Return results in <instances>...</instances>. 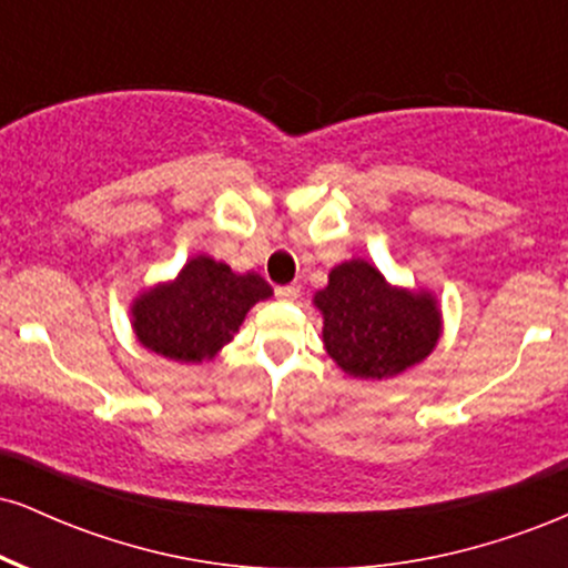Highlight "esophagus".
<instances>
[{"label":"esophagus","mask_w":568,"mask_h":568,"mask_svg":"<svg viewBox=\"0 0 568 568\" xmlns=\"http://www.w3.org/2000/svg\"><path fill=\"white\" fill-rule=\"evenodd\" d=\"M275 296L280 298V302H296V298L302 296V285H296V283H291V285H277Z\"/></svg>","instance_id":"1"}]
</instances>
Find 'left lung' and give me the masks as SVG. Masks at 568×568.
Instances as JSON below:
<instances>
[{
  "instance_id": "1",
  "label": "left lung",
  "mask_w": 568,
  "mask_h": 568,
  "mask_svg": "<svg viewBox=\"0 0 568 568\" xmlns=\"http://www.w3.org/2000/svg\"><path fill=\"white\" fill-rule=\"evenodd\" d=\"M312 304L323 315L325 352L355 379H393L419 366L443 334L433 293L387 283L366 258L336 264Z\"/></svg>"
}]
</instances>
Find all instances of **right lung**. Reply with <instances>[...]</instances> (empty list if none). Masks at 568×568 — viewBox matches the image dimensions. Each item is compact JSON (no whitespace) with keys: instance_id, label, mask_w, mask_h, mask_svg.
I'll use <instances>...</instances> for the list:
<instances>
[{"instance_id":"obj_1","label":"right lung","mask_w":568,"mask_h":568,"mask_svg":"<svg viewBox=\"0 0 568 568\" xmlns=\"http://www.w3.org/2000/svg\"><path fill=\"white\" fill-rule=\"evenodd\" d=\"M272 296L256 272H234L216 258H189L168 283L146 288L130 304V325L149 352L175 363L213 361L243 325L253 304Z\"/></svg>"}]
</instances>
